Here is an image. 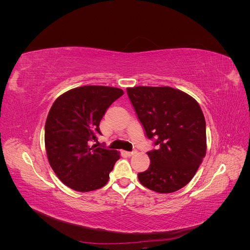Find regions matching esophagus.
Returning <instances> with one entry per match:
<instances>
[{"label": "esophagus", "mask_w": 250, "mask_h": 250, "mask_svg": "<svg viewBox=\"0 0 250 250\" xmlns=\"http://www.w3.org/2000/svg\"><path fill=\"white\" fill-rule=\"evenodd\" d=\"M126 155L127 156H132V155H134L135 153H137V151H135V150H133V151H126Z\"/></svg>", "instance_id": "1"}]
</instances>
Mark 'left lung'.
Here are the masks:
<instances>
[{
    "mask_svg": "<svg viewBox=\"0 0 250 250\" xmlns=\"http://www.w3.org/2000/svg\"><path fill=\"white\" fill-rule=\"evenodd\" d=\"M127 94L156 149L140 183L157 193H173L190 183L207 152L206 119L194 98L169 86L128 87Z\"/></svg>",
    "mask_w": 250,
    "mask_h": 250,
    "instance_id": "obj_1",
    "label": "left lung"
}]
</instances>
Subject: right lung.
I'll return each instance as SVG.
<instances>
[{
  "label": "right lung",
  "mask_w": 250,
  "mask_h": 250,
  "mask_svg": "<svg viewBox=\"0 0 250 250\" xmlns=\"http://www.w3.org/2000/svg\"><path fill=\"white\" fill-rule=\"evenodd\" d=\"M124 93L110 86L85 85L67 90L53 103L44 126L48 160L57 177L78 192L106 185L120 154L98 147L99 124Z\"/></svg>",
  "instance_id": "add662e5"
}]
</instances>
